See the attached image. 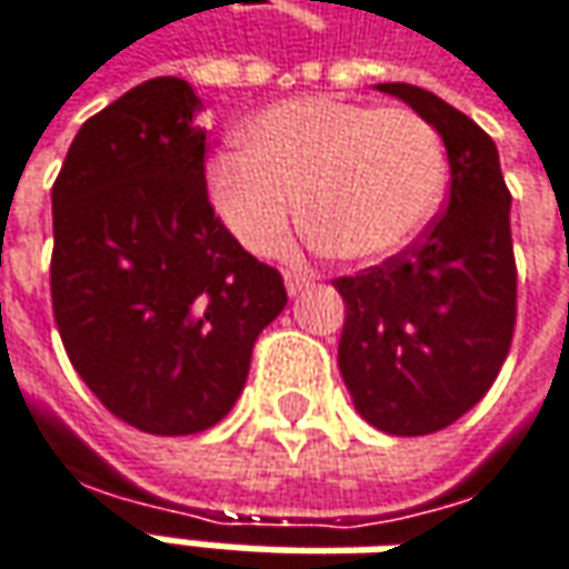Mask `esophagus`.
<instances>
[{"label":"esophagus","instance_id":"1","mask_svg":"<svg viewBox=\"0 0 569 569\" xmlns=\"http://www.w3.org/2000/svg\"><path fill=\"white\" fill-rule=\"evenodd\" d=\"M286 292L289 296H296V292H302L305 286L311 283V273H305V270H286Z\"/></svg>","mask_w":569,"mask_h":569}]
</instances>
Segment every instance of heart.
<instances>
[{"instance_id":"obj_1","label":"heart","mask_w":569,"mask_h":569,"mask_svg":"<svg viewBox=\"0 0 569 569\" xmlns=\"http://www.w3.org/2000/svg\"><path fill=\"white\" fill-rule=\"evenodd\" d=\"M447 157L438 128L412 109L299 97L261 109L242 150L207 163V194L254 254L280 251L302 204L311 239L343 261H383L438 213Z\"/></svg>"}]
</instances>
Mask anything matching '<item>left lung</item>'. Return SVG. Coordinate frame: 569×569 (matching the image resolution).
<instances>
[{"instance_id":"left-lung-1","label":"left lung","mask_w":569,"mask_h":569,"mask_svg":"<svg viewBox=\"0 0 569 569\" xmlns=\"http://www.w3.org/2000/svg\"><path fill=\"white\" fill-rule=\"evenodd\" d=\"M438 128L450 198L419 239L333 286L346 302L340 375L359 416L419 438L488 393L517 323L510 191L498 148L466 112L412 84H378Z\"/></svg>"}]
</instances>
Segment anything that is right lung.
Segmentation results:
<instances>
[{
  "label": "right lung",
  "instance_id": "right-lung-1",
  "mask_svg": "<svg viewBox=\"0 0 569 569\" xmlns=\"http://www.w3.org/2000/svg\"><path fill=\"white\" fill-rule=\"evenodd\" d=\"M201 100L150 78L90 116L52 186V315L116 419L198 435L236 406L258 333L286 305L207 198Z\"/></svg>",
  "mask_w": 569,
  "mask_h": 569
}]
</instances>
